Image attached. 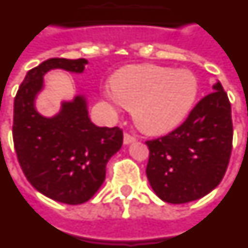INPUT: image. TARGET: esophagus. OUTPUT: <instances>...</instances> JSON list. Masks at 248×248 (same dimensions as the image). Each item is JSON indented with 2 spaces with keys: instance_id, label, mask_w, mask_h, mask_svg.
Returning a JSON list of instances; mask_svg holds the SVG:
<instances>
[{
  "instance_id": "34e87169",
  "label": "esophagus",
  "mask_w": 248,
  "mask_h": 248,
  "mask_svg": "<svg viewBox=\"0 0 248 248\" xmlns=\"http://www.w3.org/2000/svg\"><path fill=\"white\" fill-rule=\"evenodd\" d=\"M134 141H136V137L135 136L127 134V132L124 135V142L126 143V145H128V143H131V142H134Z\"/></svg>"
}]
</instances>
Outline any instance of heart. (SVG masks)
<instances>
[{
	"label": "heart",
	"mask_w": 248,
	"mask_h": 248,
	"mask_svg": "<svg viewBox=\"0 0 248 248\" xmlns=\"http://www.w3.org/2000/svg\"><path fill=\"white\" fill-rule=\"evenodd\" d=\"M114 98L132 109L135 124L146 134L169 132L183 122L198 95V80L189 70L131 65L111 82Z\"/></svg>",
	"instance_id": "obj_1"
}]
</instances>
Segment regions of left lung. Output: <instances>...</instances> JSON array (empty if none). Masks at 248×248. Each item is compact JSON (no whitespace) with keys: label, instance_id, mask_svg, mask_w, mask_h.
<instances>
[{"label":"left lung","instance_id":"obj_1","mask_svg":"<svg viewBox=\"0 0 248 248\" xmlns=\"http://www.w3.org/2000/svg\"><path fill=\"white\" fill-rule=\"evenodd\" d=\"M188 118L165 136L146 141V175L156 195L171 204L211 193L226 174L232 153L231 103L219 82Z\"/></svg>","mask_w":248,"mask_h":248}]
</instances>
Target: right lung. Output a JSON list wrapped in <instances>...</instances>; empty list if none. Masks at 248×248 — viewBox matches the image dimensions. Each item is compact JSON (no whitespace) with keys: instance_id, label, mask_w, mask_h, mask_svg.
<instances>
[{"instance_id":"right-lung-1","label":"right lung","mask_w":248,"mask_h":248,"mask_svg":"<svg viewBox=\"0 0 248 248\" xmlns=\"http://www.w3.org/2000/svg\"><path fill=\"white\" fill-rule=\"evenodd\" d=\"M85 59L51 58L29 70L14 102L12 137L25 176L41 194L65 204H82L97 193L108 160L122 146L118 127H98L88 116L87 101L77 95L63 102L54 117H44L35 98L51 69L82 73Z\"/></svg>"}]
</instances>
